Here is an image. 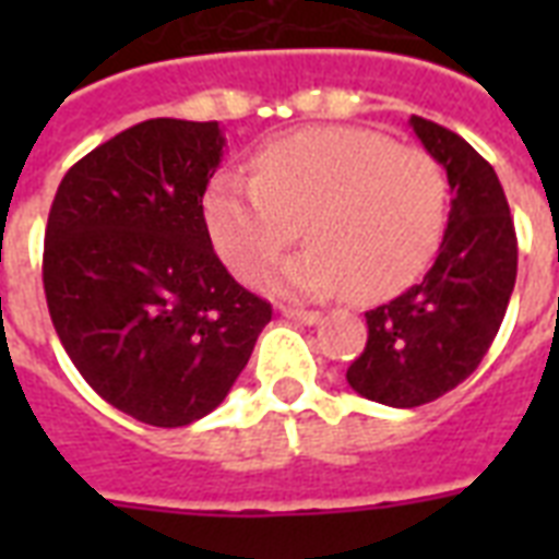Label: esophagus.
Listing matches in <instances>:
<instances>
[{"instance_id":"obj_1","label":"esophagus","mask_w":559,"mask_h":559,"mask_svg":"<svg viewBox=\"0 0 559 559\" xmlns=\"http://www.w3.org/2000/svg\"><path fill=\"white\" fill-rule=\"evenodd\" d=\"M281 313L293 319L298 324H319L322 322V313H316V310H301V307H281Z\"/></svg>"}]
</instances>
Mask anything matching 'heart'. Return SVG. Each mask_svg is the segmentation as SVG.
I'll return each mask as SVG.
<instances>
[{
	"instance_id": "heart-1",
	"label": "heart",
	"mask_w": 559,
	"mask_h": 559,
	"mask_svg": "<svg viewBox=\"0 0 559 559\" xmlns=\"http://www.w3.org/2000/svg\"><path fill=\"white\" fill-rule=\"evenodd\" d=\"M252 165L254 177L217 174L202 200L211 243L237 278L252 281L301 226L310 246L266 287L380 301L406 289L441 243L450 186L429 153L357 127H307L270 139Z\"/></svg>"
}]
</instances>
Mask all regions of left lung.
I'll return each instance as SVG.
<instances>
[{
	"label": "left lung",
	"instance_id": "1",
	"mask_svg": "<svg viewBox=\"0 0 559 559\" xmlns=\"http://www.w3.org/2000/svg\"><path fill=\"white\" fill-rule=\"evenodd\" d=\"M452 191L432 270L394 301L368 310V342L348 385L394 408L432 403L476 371L516 284V231L496 170L459 133L408 118Z\"/></svg>",
	"mask_w": 559,
	"mask_h": 559
}]
</instances>
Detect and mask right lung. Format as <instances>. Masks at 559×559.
Wrapping results in <instances>:
<instances>
[{
	"label": "right lung",
	"mask_w": 559,
	"mask_h": 559,
	"mask_svg": "<svg viewBox=\"0 0 559 559\" xmlns=\"http://www.w3.org/2000/svg\"><path fill=\"white\" fill-rule=\"evenodd\" d=\"M223 147L217 121L151 118L72 165L48 211L57 336L83 380L142 424L214 412L272 319L211 246L202 197Z\"/></svg>",
	"instance_id": "obj_1"
}]
</instances>
